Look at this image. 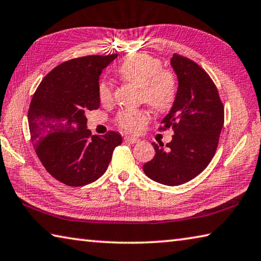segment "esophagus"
<instances>
[{
	"label": "esophagus",
	"instance_id": "esophagus-1",
	"mask_svg": "<svg viewBox=\"0 0 261 261\" xmlns=\"http://www.w3.org/2000/svg\"><path fill=\"white\" fill-rule=\"evenodd\" d=\"M124 140L126 143H130V144H138L140 143V139L139 138H135V137H130V136H126Z\"/></svg>",
	"mask_w": 261,
	"mask_h": 261
}]
</instances>
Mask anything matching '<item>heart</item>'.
I'll list each match as a JSON object with an SVG mask.
<instances>
[{
	"label": "heart",
	"mask_w": 261,
	"mask_h": 261,
	"mask_svg": "<svg viewBox=\"0 0 261 261\" xmlns=\"http://www.w3.org/2000/svg\"><path fill=\"white\" fill-rule=\"evenodd\" d=\"M161 61L146 53H136L125 57L117 72L123 81L140 87L141 100L158 113H167L173 108L177 98L178 82L174 71L161 68ZM101 103L109 105L114 99L112 86L101 82L98 86ZM149 121L145 110H122L117 114L116 123L121 129L139 132Z\"/></svg>",
	"instance_id": "1"
}]
</instances>
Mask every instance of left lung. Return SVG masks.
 <instances>
[{
	"instance_id": "8db88e82",
	"label": "left lung",
	"mask_w": 261,
	"mask_h": 261,
	"mask_svg": "<svg viewBox=\"0 0 261 261\" xmlns=\"http://www.w3.org/2000/svg\"><path fill=\"white\" fill-rule=\"evenodd\" d=\"M171 65L178 78L177 98L159 130L173 129V140L166 146L152 143L155 156L143 170L155 182L175 187L210 165L219 145L224 107L214 82L199 64L175 53Z\"/></svg>"
}]
</instances>
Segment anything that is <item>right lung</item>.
<instances>
[{"instance_id":"add662e5","label":"right lung","mask_w":261,"mask_h":261,"mask_svg":"<svg viewBox=\"0 0 261 261\" xmlns=\"http://www.w3.org/2000/svg\"><path fill=\"white\" fill-rule=\"evenodd\" d=\"M117 54L88 55L65 61L42 79L29 108L34 151L53 177L69 187H83L107 170L114 149L122 144L115 131L92 136L87 110L100 106L99 79Z\"/></svg>"}]
</instances>
